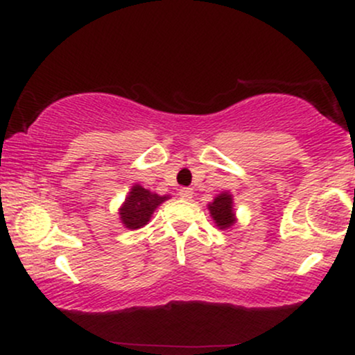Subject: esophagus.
<instances>
[{"label": "esophagus", "instance_id": "esophagus-1", "mask_svg": "<svg viewBox=\"0 0 355 355\" xmlns=\"http://www.w3.org/2000/svg\"><path fill=\"white\" fill-rule=\"evenodd\" d=\"M178 195H180L183 200H190L193 197V190L189 189V187H183V189L178 190Z\"/></svg>", "mask_w": 355, "mask_h": 355}]
</instances>
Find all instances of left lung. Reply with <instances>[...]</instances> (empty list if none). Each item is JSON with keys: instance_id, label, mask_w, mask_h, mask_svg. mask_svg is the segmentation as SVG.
Masks as SVG:
<instances>
[{"instance_id": "8db88e82", "label": "left lung", "mask_w": 355, "mask_h": 355, "mask_svg": "<svg viewBox=\"0 0 355 355\" xmlns=\"http://www.w3.org/2000/svg\"><path fill=\"white\" fill-rule=\"evenodd\" d=\"M207 209L210 211V217L220 230H229L237 223V215L234 209V195L230 191H222L211 200Z\"/></svg>"}]
</instances>
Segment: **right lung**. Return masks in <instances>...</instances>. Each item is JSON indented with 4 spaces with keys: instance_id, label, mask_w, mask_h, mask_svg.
<instances>
[{
    "instance_id": "obj_1",
    "label": "right lung",
    "mask_w": 355,
    "mask_h": 355,
    "mask_svg": "<svg viewBox=\"0 0 355 355\" xmlns=\"http://www.w3.org/2000/svg\"><path fill=\"white\" fill-rule=\"evenodd\" d=\"M170 195H158L153 191L144 189L140 183H135L126 195L125 202L118 209L120 222L125 229L138 230L145 227L152 218L153 211L158 209L165 200H168Z\"/></svg>"
}]
</instances>
